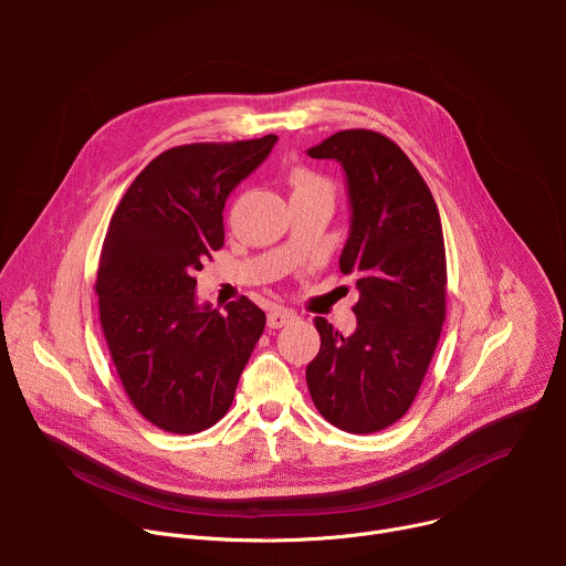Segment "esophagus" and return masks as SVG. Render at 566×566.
<instances>
[{
    "instance_id": "esophagus-1",
    "label": "esophagus",
    "mask_w": 566,
    "mask_h": 566,
    "mask_svg": "<svg viewBox=\"0 0 566 566\" xmlns=\"http://www.w3.org/2000/svg\"><path fill=\"white\" fill-rule=\"evenodd\" d=\"M297 315L293 313V311H289V308H282V306H275V308H271L269 311V327L271 329H280V327H284V325H289V322H293Z\"/></svg>"
}]
</instances>
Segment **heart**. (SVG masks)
<instances>
[{
  "label": "heart",
  "instance_id": "1",
  "mask_svg": "<svg viewBox=\"0 0 566 566\" xmlns=\"http://www.w3.org/2000/svg\"><path fill=\"white\" fill-rule=\"evenodd\" d=\"M289 184L293 188V195L295 192H329L332 195L329 184L322 179L319 175H315V172H311L306 168H295L289 175Z\"/></svg>",
  "mask_w": 566,
  "mask_h": 566
}]
</instances>
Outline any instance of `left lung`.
<instances>
[{
	"label": "left lung",
	"instance_id": "left-lung-1",
	"mask_svg": "<svg viewBox=\"0 0 566 566\" xmlns=\"http://www.w3.org/2000/svg\"><path fill=\"white\" fill-rule=\"evenodd\" d=\"M343 166L352 208L340 271L360 293L356 332L315 317L306 367L317 412L352 434L396 423L412 406L446 319V247L434 197L408 154L371 129H345L306 149Z\"/></svg>",
	"mask_w": 566,
	"mask_h": 566
}]
</instances>
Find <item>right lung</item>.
<instances>
[{
	"instance_id": "add662e5",
	"label": "right lung",
	"mask_w": 566,
	"mask_h": 566,
	"mask_svg": "<svg viewBox=\"0 0 566 566\" xmlns=\"http://www.w3.org/2000/svg\"><path fill=\"white\" fill-rule=\"evenodd\" d=\"M275 134L158 154L120 199L103 241V334L134 408L156 428L195 434L232 406L266 325L241 295L226 313L197 302L203 262L223 247L228 195L258 170Z\"/></svg>"
}]
</instances>
